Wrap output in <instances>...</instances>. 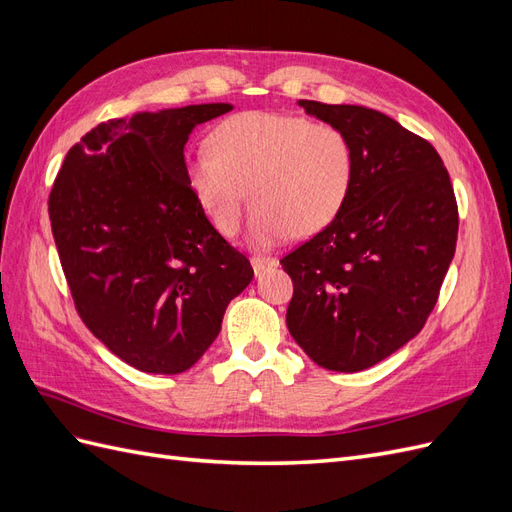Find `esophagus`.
Here are the masks:
<instances>
[{
    "instance_id": "esophagus-1",
    "label": "esophagus",
    "mask_w": 512,
    "mask_h": 512,
    "mask_svg": "<svg viewBox=\"0 0 512 512\" xmlns=\"http://www.w3.org/2000/svg\"><path fill=\"white\" fill-rule=\"evenodd\" d=\"M250 260H252V267H254V273H256V275H262V273H265L267 269L277 267V260H275V258H271V256H260V254H254Z\"/></svg>"
}]
</instances>
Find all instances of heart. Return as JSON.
Returning <instances> with one entry per match:
<instances>
[{
  "label": "heart",
  "instance_id": "heart-1",
  "mask_svg": "<svg viewBox=\"0 0 512 512\" xmlns=\"http://www.w3.org/2000/svg\"><path fill=\"white\" fill-rule=\"evenodd\" d=\"M185 181L222 235H235L250 194V237L271 245L292 232L312 237L337 220L352 192L354 149L331 123L239 113L215 126L209 151L188 156Z\"/></svg>",
  "mask_w": 512,
  "mask_h": 512
}]
</instances>
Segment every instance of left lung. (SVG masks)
<instances>
[{
    "label": "left lung",
    "mask_w": 512,
    "mask_h": 512,
    "mask_svg": "<svg viewBox=\"0 0 512 512\" xmlns=\"http://www.w3.org/2000/svg\"><path fill=\"white\" fill-rule=\"evenodd\" d=\"M354 149L344 211L280 262L288 331L316 365L361 371L425 327L455 256L459 213L438 151L374 108L299 100Z\"/></svg>",
    "instance_id": "obj_1"
}]
</instances>
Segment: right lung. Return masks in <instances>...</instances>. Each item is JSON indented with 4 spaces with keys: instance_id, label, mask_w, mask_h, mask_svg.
<instances>
[{
    "instance_id": "add662e5",
    "label": "right lung",
    "mask_w": 512,
    "mask_h": 512,
    "mask_svg": "<svg viewBox=\"0 0 512 512\" xmlns=\"http://www.w3.org/2000/svg\"><path fill=\"white\" fill-rule=\"evenodd\" d=\"M232 104L111 119L59 168L49 215L81 320L145 374H181L207 352L254 269L185 181L183 147Z\"/></svg>"
}]
</instances>
